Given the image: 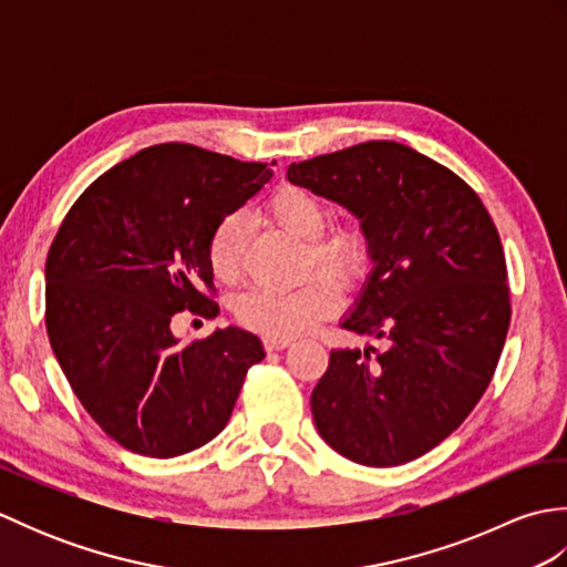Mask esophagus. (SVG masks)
Listing matches in <instances>:
<instances>
[{
	"mask_svg": "<svg viewBox=\"0 0 567 567\" xmlns=\"http://www.w3.org/2000/svg\"><path fill=\"white\" fill-rule=\"evenodd\" d=\"M262 343L268 351H282V348L292 346V339H285V336H265Z\"/></svg>",
	"mask_w": 567,
	"mask_h": 567,
	"instance_id": "esophagus-1",
	"label": "esophagus"
}]
</instances>
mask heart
<instances>
[{
	"mask_svg": "<svg viewBox=\"0 0 567 567\" xmlns=\"http://www.w3.org/2000/svg\"><path fill=\"white\" fill-rule=\"evenodd\" d=\"M265 209L287 231L309 244V265L331 272L343 285H353L370 265V236L358 219L327 226V209L317 195L297 185L277 187L265 202ZM244 216L231 214L214 228L209 240V265L219 280H231L240 268L244 252ZM341 307V287L327 275L309 277L295 290L250 287L234 305V315L246 327L270 336H295L331 317Z\"/></svg>",
	"mask_w": 567,
	"mask_h": 567,
	"instance_id": "obj_1",
	"label": "heart"
}]
</instances>
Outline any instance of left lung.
I'll list each match as a JSON object with an SVG mask.
<instances>
[{
  "mask_svg": "<svg viewBox=\"0 0 567 567\" xmlns=\"http://www.w3.org/2000/svg\"><path fill=\"white\" fill-rule=\"evenodd\" d=\"M365 226L372 270L341 327L382 341L331 351L311 392L317 431L360 465L392 467L451 436L485 394L509 329L502 240L449 167L368 141L287 167Z\"/></svg>",
  "mask_w": 567,
  "mask_h": 567,
  "instance_id": "left-lung-1",
  "label": "left lung"
}]
</instances>
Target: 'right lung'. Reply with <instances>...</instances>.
<instances>
[{
    "instance_id": "obj_1",
    "label": "right lung",
    "mask_w": 567,
    "mask_h": 567,
    "mask_svg": "<svg viewBox=\"0 0 567 567\" xmlns=\"http://www.w3.org/2000/svg\"><path fill=\"white\" fill-rule=\"evenodd\" d=\"M275 165V161L270 163ZM189 143H161L82 192L45 260V329L72 392L126 451L175 457L219 436L256 333L216 329L179 343L177 311L216 317L209 240L272 177Z\"/></svg>"
}]
</instances>
